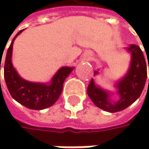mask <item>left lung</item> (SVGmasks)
<instances>
[{"label":"left lung","mask_w":149,"mask_h":149,"mask_svg":"<svg viewBox=\"0 0 149 149\" xmlns=\"http://www.w3.org/2000/svg\"><path fill=\"white\" fill-rule=\"evenodd\" d=\"M21 32L22 31L19 32L15 36L7 51L4 63L5 82L9 92L17 102L29 109L43 110L52 106L58 100L62 91V85L71 70L65 67L61 68L53 77L50 84L33 83L23 79L16 71L11 62L14 40ZM97 106H99L103 110H105L104 104L102 105L99 104Z\"/></svg>","instance_id":"8db88e82"}]
</instances>
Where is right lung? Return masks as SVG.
<instances>
[{"mask_svg":"<svg viewBox=\"0 0 149 149\" xmlns=\"http://www.w3.org/2000/svg\"><path fill=\"white\" fill-rule=\"evenodd\" d=\"M130 51L132 54L130 70L128 71L127 75L116 86L118 88V94L121 95V99L117 104L113 105L107 103L106 94L95 88L93 79L88 87V95L93 102L95 104L96 103V105L99 104L102 105L104 104L105 111L107 112L116 113L125 109L139 96L146 84L148 74L147 61L144 58L142 51L138 45H131L130 47ZM95 73L96 74V72Z\"/></svg>","mask_w":149,"mask_h":149,"instance_id":"1","label":"right lung"}]
</instances>
